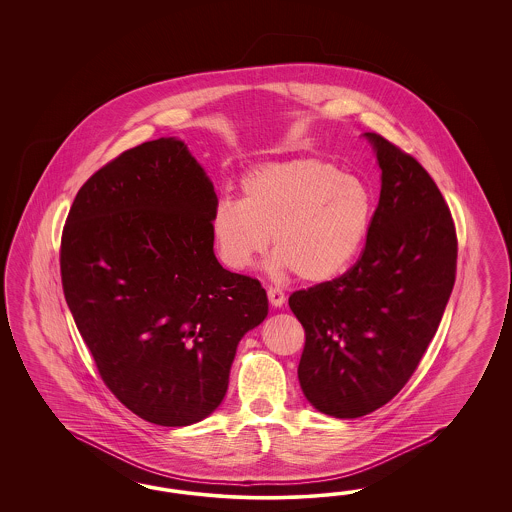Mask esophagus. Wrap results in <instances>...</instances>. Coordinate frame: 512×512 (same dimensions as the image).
I'll return each mask as SVG.
<instances>
[{"mask_svg": "<svg viewBox=\"0 0 512 512\" xmlns=\"http://www.w3.org/2000/svg\"><path fill=\"white\" fill-rule=\"evenodd\" d=\"M266 295H268V302H270L274 308H281V306L285 304V293L279 291L276 287H268Z\"/></svg>", "mask_w": 512, "mask_h": 512, "instance_id": "1", "label": "esophagus"}]
</instances>
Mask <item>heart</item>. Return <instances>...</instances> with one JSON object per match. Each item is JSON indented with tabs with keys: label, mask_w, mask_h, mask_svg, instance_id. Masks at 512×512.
<instances>
[{
	"label": "heart",
	"mask_w": 512,
	"mask_h": 512,
	"mask_svg": "<svg viewBox=\"0 0 512 512\" xmlns=\"http://www.w3.org/2000/svg\"><path fill=\"white\" fill-rule=\"evenodd\" d=\"M240 191V201L217 202L210 219L217 255L234 272L248 270L272 242L274 276L323 283L355 261L370 233V187L325 159L263 163Z\"/></svg>",
	"instance_id": "b5f03b06"
}]
</instances>
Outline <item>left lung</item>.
<instances>
[{
	"instance_id": "1",
	"label": "left lung",
	"mask_w": 512,
	"mask_h": 512,
	"mask_svg": "<svg viewBox=\"0 0 512 512\" xmlns=\"http://www.w3.org/2000/svg\"><path fill=\"white\" fill-rule=\"evenodd\" d=\"M364 137L377 155L381 195L362 257L341 278L289 298L306 330L300 387L336 419L364 417L402 390L456 278V231L434 180L381 135Z\"/></svg>"
}]
</instances>
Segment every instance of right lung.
Returning <instances> with one entry per match:
<instances>
[{
	"instance_id": "obj_1",
	"label": "right lung",
	"mask_w": 512,
	"mask_h": 512,
	"mask_svg": "<svg viewBox=\"0 0 512 512\" xmlns=\"http://www.w3.org/2000/svg\"><path fill=\"white\" fill-rule=\"evenodd\" d=\"M214 184L186 142H144L78 189L63 293L99 375L129 411L189 426L223 402L236 347L268 315L257 279L214 253Z\"/></svg>"
}]
</instances>
